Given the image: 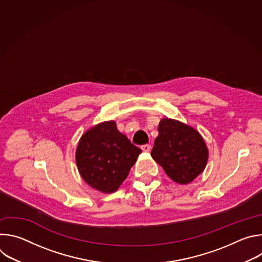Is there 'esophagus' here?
<instances>
[{
  "label": "esophagus",
  "instance_id": "1",
  "mask_svg": "<svg viewBox=\"0 0 262 262\" xmlns=\"http://www.w3.org/2000/svg\"><path fill=\"white\" fill-rule=\"evenodd\" d=\"M141 149H142V150H143L144 152H148V151H150L151 146L149 145V144H145V145H142V146H141Z\"/></svg>",
  "mask_w": 262,
  "mask_h": 262
}]
</instances>
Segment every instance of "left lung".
I'll list each match as a JSON object with an SVG mask.
<instances>
[{
    "label": "left lung",
    "mask_w": 262,
    "mask_h": 262,
    "mask_svg": "<svg viewBox=\"0 0 262 262\" xmlns=\"http://www.w3.org/2000/svg\"><path fill=\"white\" fill-rule=\"evenodd\" d=\"M151 150L154 160L179 184L192 182L204 170L208 150L201 135L180 121L164 118Z\"/></svg>",
    "instance_id": "obj_1"
}]
</instances>
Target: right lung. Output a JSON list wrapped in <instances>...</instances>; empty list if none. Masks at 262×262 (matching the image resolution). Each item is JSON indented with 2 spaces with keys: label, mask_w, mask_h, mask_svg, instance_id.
<instances>
[{
  "label": "right lung",
  "mask_w": 262,
  "mask_h": 262,
  "mask_svg": "<svg viewBox=\"0 0 262 262\" xmlns=\"http://www.w3.org/2000/svg\"><path fill=\"white\" fill-rule=\"evenodd\" d=\"M141 152L117 129L115 121H105L82 136L76 161L82 178L90 186L111 194L119 189Z\"/></svg>",
  "instance_id": "add662e5"
}]
</instances>
